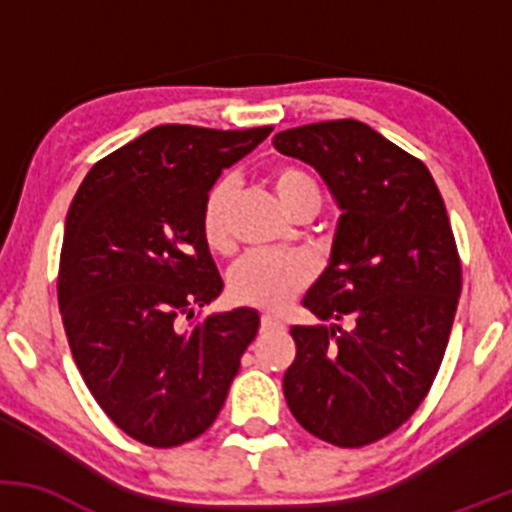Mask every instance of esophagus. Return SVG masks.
<instances>
[{"mask_svg":"<svg viewBox=\"0 0 512 512\" xmlns=\"http://www.w3.org/2000/svg\"><path fill=\"white\" fill-rule=\"evenodd\" d=\"M260 330H262V332H276V330H284V322L276 320L274 315H262V317H260Z\"/></svg>","mask_w":512,"mask_h":512,"instance_id":"esophagus-1","label":"esophagus"}]
</instances>
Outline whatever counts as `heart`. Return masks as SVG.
I'll return each mask as SVG.
<instances>
[{
	"instance_id": "b5f03b06",
	"label": "heart",
	"mask_w": 512,
	"mask_h": 512,
	"mask_svg": "<svg viewBox=\"0 0 512 512\" xmlns=\"http://www.w3.org/2000/svg\"><path fill=\"white\" fill-rule=\"evenodd\" d=\"M272 190L286 214L303 202H315L320 207V187L308 170L298 166H276L269 175ZM233 199V182L216 180L202 202L199 226L202 238L211 250L226 252L231 248V226L228 207ZM313 264L298 252H252L243 257L231 276L228 291L233 301L262 310H281L313 281Z\"/></svg>"
}]
</instances>
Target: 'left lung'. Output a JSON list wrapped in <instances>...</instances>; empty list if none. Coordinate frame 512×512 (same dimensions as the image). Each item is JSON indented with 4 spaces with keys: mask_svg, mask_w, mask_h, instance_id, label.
Returning a JSON list of instances; mask_svg holds the SVG:
<instances>
[{
    "mask_svg": "<svg viewBox=\"0 0 512 512\" xmlns=\"http://www.w3.org/2000/svg\"><path fill=\"white\" fill-rule=\"evenodd\" d=\"M276 151L313 166L342 209L330 264L293 325L284 397L305 431L337 448L390 436L436 380L462 291L433 175L358 120L286 129Z\"/></svg>",
    "mask_w": 512,
    "mask_h": 512,
    "instance_id": "obj_1",
    "label": "left lung"
}]
</instances>
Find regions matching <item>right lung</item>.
<instances>
[{"label":"right lung","mask_w":512,"mask_h":512,"mask_svg":"<svg viewBox=\"0 0 512 512\" xmlns=\"http://www.w3.org/2000/svg\"><path fill=\"white\" fill-rule=\"evenodd\" d=\"M272 129L154 127L88 170L69 207L57 276L69 349L108 419L151 448L214 424L260 327L250 308L185 320L223 291L204 197Z\"/></svg>","instance_id":"add662e5"}]
</instances>
